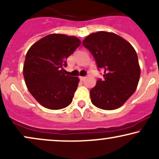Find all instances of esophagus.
<instances>
[{"mask_svg": "<svg viewBox=\"0 0 159 159\" xmlns=\"http://www.w3.org/2000/svg\"><path fill=\"white\" fill-rule=\"evenodd\" d=\"M85 79V76H80V80H81V81H83Z\"/></svg>", "mask_w": 159, "mask_h": 159, "instance_id": "1", "label": "esophagus"}]
</instances>
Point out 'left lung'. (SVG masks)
<instances>
[{
	"mask_svg": "<svg viewBox=\"0 0 159 159\" xmlns=\"http://www.w3.org/2000/svg\"><path fill=\"white\" fill-rule=\"evenodd\" d=\"M83 45L94 57L98 70H104L90 91L91 102L100 109L115 110L134 94L140 78L136 51L119 35L98 32L91 34Z\"/></svg>",
	"mask_w": 159,
	"mask_h": 159,
	"instance_id": "left-lung-1",
	"label": "left lung"
}]
</instances>
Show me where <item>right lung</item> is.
Masks as SVG:
<instances>
[{"instance_id": "1", "label": "right lung", "mask_w": 159, "mask_h": 159, "mask_svg": "<svg viewBox=\"0 0 159 159\" xmlns=\"http://www.w3.org/2000/svg\"><path fill=\"white\" fill-rule=\"evenodd\" d=\"M81 41L76 37L52 34L33 44L25 56L23 76L29 91L51 110L68 106L80 80L66 74V60Z\"/></svg>"}]
</instances>
